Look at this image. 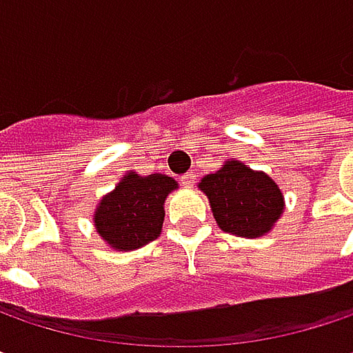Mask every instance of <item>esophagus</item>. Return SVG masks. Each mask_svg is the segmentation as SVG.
<instances>
[{
	"mask_svg": "<svg viewBox=\"0 0 353 353\" xmlns=\"http://www.w3.org/2000/svg\"><path fill=\"white\" fill-rule=\"evenodd\" d=\"M179 179H181V185H183V188H192L194 181H196V174H194V172H188V174H183Z\"/></svg>",
	"mask_w": 353,
	"mask_h": 353,
	"instance_id": "esophagus-1",
	"label": "esophagus"
}]
</instances>
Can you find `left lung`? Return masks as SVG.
<instances>
[{
  "label": "left lung",
  "mask_w": 353,
  "mask_h": 353,
  "mask_svg": "<svg viewBox=\"0 0 353 353\" xmlns=\"http://www.w3.org/2000/svg\"><path fill=\"white\" fill-rule=\"evenodd\" d=\"M200 190L208 196L219 227L239 237L265 235L284 210L280 188L241 161H227L216 174L202 177Z\"/></svg>",
  "instance_id": "8db88e82"
}]
</instances>
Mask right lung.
Masks as SVG:
<instances>
[{
	"mask_svg": "<svg viewBox=\"0 0 353 353\" xmlns=\"http://www.w3.org/2000/svg\"><path fill=\"white\" fill-rule=\"evenodd\" d=\"M176 188V179L163 174H128L102 198L94 216L98 233L118 251L147 245L159 237L165 216L163 202Z\"/></svg>",
	"mask_w": 353,
	"mask_h": 353,
	"instance_id": "right-lung-1",
	"label": "right lung"
}]
</instances>
